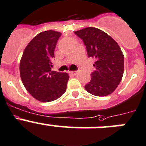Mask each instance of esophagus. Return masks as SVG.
I'll use <instances>...</instances> for the list:
<instances>
[{"label":"esophagus","mask_w":146,"mask_h":146,"mask_svg":"<svg viewBox=\"0 0 146 146\" xmlns=\"http://www.w3.org/2000/svg\"><path fill=\"white\" fill-rule=\"evenodd\" d=\"M69 73H70L72 76H76V75L78 73V71H70Z\"/></svg>","instance_id":"esophagus-1"}]
</instances>
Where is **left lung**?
Here are the masks:
<instances>
[{
	"mask_svg": "<svg viewBox=\"0 0 146 146\" xmlns=\"http://www.w3.org/2000/svg\"><path fill=\"white\" fill-rule=\"evenodd\" d=\"M84 42L88 58H94L96 70L92 79L85 85L88 93L105 96L116 89L124 72V55L117 43L110 35L95 27H87L75 32Z\"/></svg>",
	"mask_w": 146,
	"mask_h": 146,
	"instance_id": "left-lung-1",
	"label": "left lung"
}]
</instances>
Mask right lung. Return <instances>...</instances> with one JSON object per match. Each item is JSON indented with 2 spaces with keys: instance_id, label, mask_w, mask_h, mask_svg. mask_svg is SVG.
<instances>
[{
  "instance_id": "add662e5",
  "label": "right lung",
  "mask_w": 146,
  "mask_h": 146,
  "mask_svg": "<svg viewBox=\"0 0 146 146\" xmlns=\"http://www.w3.org/2000/svg\"><path fill=\"white\" fill-rule=\"evenodd\" d=\"M60 36V32L52 30L38 34L26 47L21 59L23 84L29 93L40 102L56 100L66 91L68 74L51 70L54 49Z\"/></svg>"
}]
</instances>
